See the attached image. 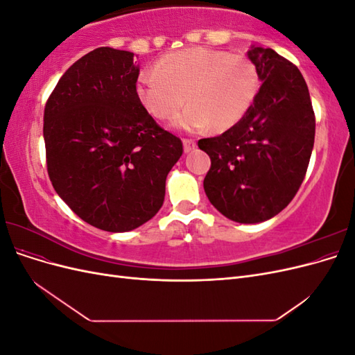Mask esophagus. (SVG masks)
<instances>
[{"label": "esophagus", "mask_w": 355, "mask_h": 355, "mask_svg": "<svg viewBox=\"0 0 355 355\" xmlns=\"http://www.w3.org/2000/svg\"><path fill=\"white\" fill-rule=\"evenodd\" d=\"M196 148H197L196 141H192V139H184V151H185L187 154L194 151Z\"/></svg>", "instance_id": "1"}]
</instances>
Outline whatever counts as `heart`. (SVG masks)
<instances>
[{
    "label": "heart",
    "instance_id": "1",
    "mask_svg": "<svg viewBox=\"0 0 355 355\" xmlns=\"http://www.w3.org/2000/svg\"><path fill=\"white\" fill-rule=\"evenodd\" d=\"M259 87V72L252 59L192 47L167 53L155 69H144L136 94L158 120L173 118L187 101V110L175 121L180 130L201 132L210 124L214 130H227L249 112Z\"/></svg>",
    "mask_w": 355,
    "mask_h": 355
}]
</instances>
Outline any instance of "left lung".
I'll return each mask as SVG.
<instances>
[{
	"label": "left lung",
	"mask_w": 355,
	"mask_h": 355,
	"mask_svg": "<svg viewBox=\"0 0 355 355\" xmlns=\"http://www.w3.org/2000/svg\"><path fill=\"white\" fill-rule=\"evenodd\" d=\"M262 85L241 120L216 137L200 139L211 166L204 191L225 218L259 223L293 200L304 182L315 115L300 71L272 49L252 47Z\"/></svg>",
	"instance_id": "left-lung-1"
}]
</instances>
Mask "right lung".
<instances>
[{
    "label": "right lung",
    "instance_id": "obj_1",
    "mask_svg": "<svg viewBox=\"0 0 355 355\" xmlns=\"http://www.w3.org/2000/svg\"><path fill=\"white\" fill-rule=\"evenodd\" d=\"M137 77L132 51L99 47L62 75L44 108L53 188L78 218L108 232L155 216L184 153L139 102Z\"/></svg>",
    "mask_w": 355,
    "mask_h": 355
}]
</instances>
